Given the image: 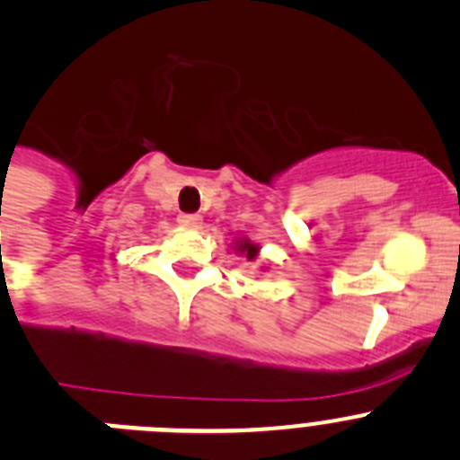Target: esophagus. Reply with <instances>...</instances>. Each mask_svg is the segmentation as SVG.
Here are the masks:
<instances>
[{"mask_svg":"<svg viewBox=\"0 0 460 460\" xmlns=\"http://www.w3.org/2000/svg\"><path fill=\"white\" fill-rule=\"evenodd\" d=\"M179 225L186 226V229H199L201 216H195V213H183V216H179Z\"/></svg>","mask_w":460,"mask_h":460,"instance_id":"esophagus-1","label":"esophagus"}]
</instances>
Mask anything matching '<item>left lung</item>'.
<instances>
[{
	"instance_id": "left-lung-1",
	"label": "left lung",
	"mask_w": 460,
	"mask_h": 460,
	"mask_svg": "<svg viewBox=\"0 0 460 460\" xmlns=\"http://www.w3.org/2000/svg\"><path fill=\"white\" fill-rule=\"evenodd\" d=\"M234 252H235V254L244 256L247 261H256V259H259L261 247L256 243H252L250 238H235L234 240Z\"/></svg>"
}]
</instances>
